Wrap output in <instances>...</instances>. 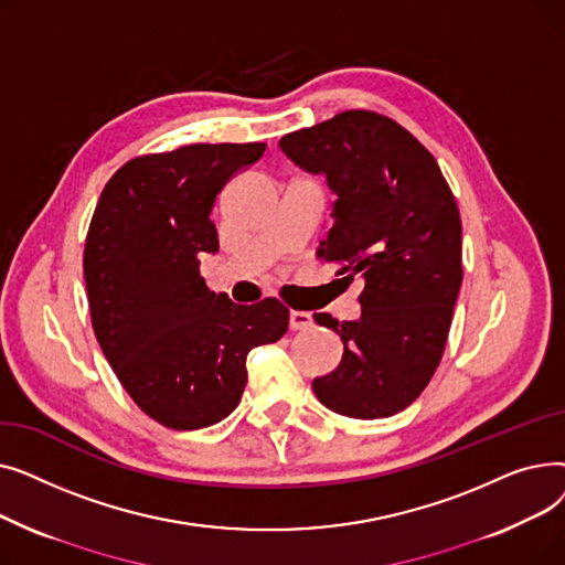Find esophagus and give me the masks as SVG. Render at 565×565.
I'll list each match as a JSON object with an SVG mask.
<instances>
[{"label":"esophagus","instance_id":"1","mask_svg":"<svg viewBox=\"0 0 565 565\" xmlns=\"http://www.w3.org/2000/svg\"><path fill=\"white\" fill-rule=\"evenodd\" d=\"M288 324H290V330H307L313 324V316L309 311H290Z\"/></svg>","mask_w":565,"mask_h":565}]
</instances>
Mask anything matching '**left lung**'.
Here are the masks:
<instances>
[{
	"label": "left lung",
	"mask_w": 565,
	"mask_h": 565,
	"mask_svg": "<svg viewBox=\"0 0 565 565\" xmlns=\"http://www.w3.org/2000/svg\"><path fill=\"white\" fill-rule=\"evenodd\" d=\"M279 146L339 196L318 258L341 263L345 281L364 279L358 320L313 313L343 341L341 364L313 392L343 417H392L419 398L447 345L462 284L456 196L428 148L371 109L288 132Z\"/></svg>",
	"instance_id": "obj_1"
}]
</instances>
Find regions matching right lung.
Listing matches in <instances>:
<instances>
[{
    "instance_id": "obj_1",
    "label": "right lung",
    "mask_w": 565,
    "mask_h": 565,
    "mask_svg": "<svg viewBox=\"0 0 565 565\" xmlns=\"http://www.w3.org/2000/svg\"><path fill=\"white\" fill-rule=\"evenodd\" d=\"M263 151L249 141L137 156L109 178L88 224L96 339L137 407L171 430L228 417L245 392L249 350L288 330L279 300L235 305L199 275V256L220 249L217 194Z\"/></svg>"
}]
</instances>
